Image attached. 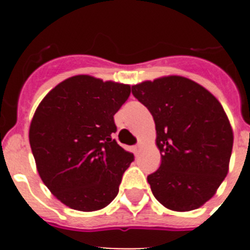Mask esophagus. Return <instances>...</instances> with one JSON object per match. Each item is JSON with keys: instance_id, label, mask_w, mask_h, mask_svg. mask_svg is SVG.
Wrapping results in <instances>:
<instances>
[{"instance_id": "obj_1", "label": "esophagus", "mask_w": 250, "mask_h": 250, "mask_svg": "<svg viewBox=\"0 0 250 250\" xmlns=\"http://www.w3.org/2000/svg\"><path fill=\"white\" fill-rule=\"evenodd\" d=\"M141 146H143V144H141V143H138V144L135 145V149H136V151H138V150H140V149H141Z\"/></svg>"}]
</instances>
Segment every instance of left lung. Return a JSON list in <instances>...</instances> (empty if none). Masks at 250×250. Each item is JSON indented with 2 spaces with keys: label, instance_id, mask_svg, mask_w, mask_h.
Listing matches in <instances>:
<instances>
[{
  "label": "left lung",
  "instance_id": "left-lung-1",
  "mask_svg": "<svg viewBox=\"0 0 250 250\" xmlns=\"http://www.w3.org/2000/svg\"><path fill=\"white\" fill-rule=\"evenodd\" d=\"M131 90L155 121L161 164L147 176L152 194L170 210L198 209L213 198L229 170L233 130L223 106L183 76L159 77Z\"/></svg>",
  "mask_w": 250,
  "mask_h": 250
}]
</instances>
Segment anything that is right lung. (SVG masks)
I'll use <instances>...</instances> for the list:
<instances>
[{"instance_id":"add662e5","label":"right lung","mask_w":250,"mask_h":250,"mask_svg":"<svg viewBox=\"0 0 250 250\" xmlns=\"http://www.w3.org/2000/svg\"><path fill=\"white\" fill-rule=\"evenodd\" d=\"M130 85L77 75L51 90L30 125V145L43 184L80 211L100 210L119 193L134 155L112 139L114 115Z\"/></svg>"}]
</instances>
